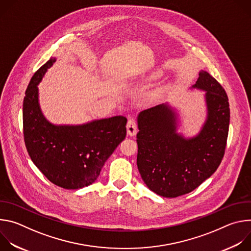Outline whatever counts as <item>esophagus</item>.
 <instances>
[{"label": "esophagus", "mask_w": 251, "mask_h": 251, "mask_svg": "<svg viewBox=\"0 0 251 251\" xmlns=\"http://www.w3.org/2000/svg\"><path fill=\"white\" fill-rule=\"evenodd\" d=\"M127 128V134L129 136H135L137 134V124L134 119H129L126 125Z\"/></svg>", "instance_id": "34e87169"}]
</instances>
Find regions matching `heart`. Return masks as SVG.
<instances>
[{"mask_svg": "<svg viewBox=\"0 0 251 251\" xmlns=\"http://www.w3.org/2000/svg\"><path fill=\"white\" fill-rule=\"evenodd\" d=\"M163 76V71L160 70L159 68H156L154 70H152L151 73H149L146 76V80L147 81H155V80H158L160 79L161 77ZM167 90H168V87L167 86H160L158 88H156L150 95V98L151 100L157 102V101H160L164 98L165 94L167 93Z\"/></svg>", "mask_w": 251, "mask_h": 251, "instance_id": "b5f03b06", "label": "heart"}]
</instances>
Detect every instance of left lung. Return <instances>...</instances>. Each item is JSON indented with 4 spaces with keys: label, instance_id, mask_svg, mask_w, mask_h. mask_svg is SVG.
<instances>
[{
    "label": "left lung",
    "instance_id": "1",
    "mask_svg": "<svg viewBox=\"0 0 251 251\" xmlns=\"http://www.w3.org/2000/svg\"><path fill=\"white\" fill-rule=\"evenodd\" d=\"M190 89L204 91L205 118L195 136L180 131V110L168 102L137 117L139 173L146 186L164 198L197 189L217 171L225 155L230 118L225 89L204 70Z\"/></svg>",
    "mask_w": 251,
    "mask_h": 251
}]
</instances>
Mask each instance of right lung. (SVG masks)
I'll list each match as a JSON object with an SVG mask.
<instances>
[{"label": "right lung", "mask_w": 251, "mask_h": 251, "mask_svg": "<svg viewBox=\"0 0 251 251\" xmlns=\"http://www.w3.org/2000/svg\"><path fill=\"white\" fill-rule=\"evenodd\" d=\"M56 57H50L31 77L23 104L27 153L49 180L77 190L94 183L100 171L126 137L124 116L94 119L83 124H53L40 105L39 84Z\"/></svg>", "instance_id": "add662e5"}]
</instances>
